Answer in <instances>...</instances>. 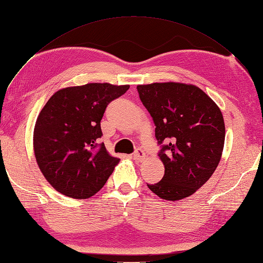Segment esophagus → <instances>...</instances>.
<instances>
[{"mask_svg": "<svg viewBox=\"0 0 263 263\" xmlns=\"http://www.w3.org/2000/svg\"><path fill=\"white\" fill-rule=\"evenodd\" d=\"M132 158L134 160H137V161H143L145 159V154H144V152L142 150L138 149L136 152L132 154Z\"/></svg>", "mask_w": 263, "mask_h": 263, "instance_id": "esophagus-1", "label": "esophagus"}]
</instances>
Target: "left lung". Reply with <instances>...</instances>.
Segmentation results:
<instances>
[{"label": "left lung", "mask_w": 263, "mask_h": 263, "mask_svg": "<svg viewBox=\"0 0 263 263\" xmlns=\"http://www.w3.org/2000/svg\"><path fill=\"white\" fill-rule=\"evenodd\" d=\"M156 124L164 165L160 182L147 187L161 199L192 196L211 178L223 151L226 126L214 101L193 84L162 82L137 86Z\"/></svg>", "instance_id": "obj_1"}]
</instances>
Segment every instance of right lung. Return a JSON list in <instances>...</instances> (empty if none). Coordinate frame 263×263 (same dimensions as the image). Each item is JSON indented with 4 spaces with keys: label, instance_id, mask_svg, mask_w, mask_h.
Instances as JSON below:
<instances>
[{
    "label": "right lung",
    "instance_id": "right-lung-1",
    "mask_svg": "<svg viewBox=\"0 0 263 263\" xmlns=\"http://www.w3.org/2000/svg\"><path fill=\"white\" fill-rule=\"evenodd\" d=\"M129 87L69 86L57 91L43 106L33 132V149L40 170L58 192L81 200L102 189L120 159L98 143L101 120L107 104Z\"/></svg>",
    "mask_w": 263,
    "mask_h": 263
}]
</instances>
